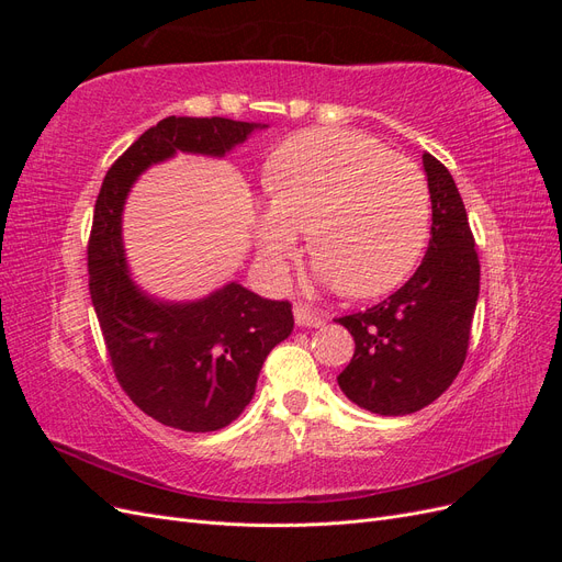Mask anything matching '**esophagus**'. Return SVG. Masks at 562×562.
Masks as SVG:
<instances>
[{
    "label": "esophagus",
    "mask_w": 562,
    "mask_h": 562,
    "mask_svg": "<svg viewBox=\"0 0 562 562\" xmlns=\"http://www.w3.org/2000/svg\"><path fill=\"white\" fill-rule=\"evenodd\" d=\"M293 314H295V323H297V326L318 328V326H323V321H326L318 312H314V310H310V307H304V304H295Z\"/></svg>",
    "instance_id": "obj_1"
}]
</instances>
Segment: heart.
I'll return each mask as SVG.
<instances>
[{
    "label": "heart",
    "mask_w": 562,
    "mask_h": 562,
    "mask_svg": "<svg viewBox=\"0 0 562 562\" xmlns=\"http://www.w3.org/2000/svg\"><path fill=\"white\" fill-rule=\"evenodd\" d=\"M267 187L255 239L274 281L285 279L300 232L310 234L321 283L351 297L398 285L429 241L427 178L368 135L339 128L293 135L271 159Z\"/></svg>",
    "instance_id": "obj_1"
}]
</instances>
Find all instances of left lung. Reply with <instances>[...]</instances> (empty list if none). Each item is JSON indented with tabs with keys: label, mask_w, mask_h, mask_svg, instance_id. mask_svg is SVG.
<instances>
[{
	"label": "left lung",
	"mask_w": 562,
	"mask_h": 562,
	"mask_svg": "<svg viewBox=\"0 0 562 562\" xmlns=\"http://www.w3.org/2000/svg\"><path fill=\"white\" fill-rule=\"evenodd\" d=\"M431 194V239L415 274L375 307L335 318L353 342L337 384L363 411L398 417L422 411L464 366L481 291V262L464 201L448 168L422 155Z\"/></svg>",
	"instance_id": "obj_1"
}]
</instances>
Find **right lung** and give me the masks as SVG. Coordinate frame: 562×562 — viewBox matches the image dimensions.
<instances>
[{"instance_id":"add662e5","label":"right lung","mask_w":562,"mask_h":562,"mask_svg":"<svg viewBox=\"0 0 562 562\" xmlns=\"http://www.w3.org/2000/svg\"><path fill=\"white\" fill-rule=\"evenodd\" d=\"M265 124L166 116L108 171L89 239V291L116 382L145 415L180 431H217L244 413L262 363L291 335L288 300L227 283L196 302H161L133 283L122 213L133 182L178 151L225 157Z\"/></svg>"}]
</instances>
